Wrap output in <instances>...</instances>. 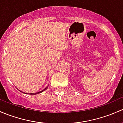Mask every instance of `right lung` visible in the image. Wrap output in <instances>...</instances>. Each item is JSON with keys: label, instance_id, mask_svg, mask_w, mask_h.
<instances>
[{"label": "right lung", "instance_id": "obj_1", "mask_svg": "<svg viewBox=\"0 0 123 123\" xmlns=\"http://www.w3.org/2000/svg\"><path fill=\"white\" fill-rule=\"evenodd\" d=\"M48 86H49V85L47 86L46 87V88H45V89H44L43 90H42V91H40V92H36V93H25V92H22V93H27V94H30V95H36V94H38V93H41V92H43V91H45V90H46L48 88Z\"/></svg>", "mask_w": 123, "mask_h": 123}]
</instances>
